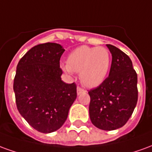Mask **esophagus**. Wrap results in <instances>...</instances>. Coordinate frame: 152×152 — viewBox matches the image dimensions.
<instances>
[{
  "label": "esophagus",
  "instance_id": "obj_1",
  "mask_svg": "<svg viewBox=\"0 0 152 152\" xmlns=\"http://www.w3.org/2000/svg\"><path fill=\"white\" fill-rule=\"evenodd\" d=\"M77 89V94H78V95H80V94H82V93L85 92V90L83 89H81L80 87H77V89Z\"/></svg>",
  "mask_w": 152,
  "mask_h": 152
}]
</instances>
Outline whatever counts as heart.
Returning a JSON list of instances; mask_svg holds the SVG:
<instances>
[{
    "mask_svg": "<svg viewBox=\"0 0 152 152\" xmlns=\"http://www.w3.org/2000/svg\"><path fill=\"white\" fill-rule=\"evenodd\" d=\"M112 55L105 47L80 46L70 53L67 63H62L65 72H80V80L88 88L100 86L108 75Z\"/></svg>",
    "mask_w": 152,
    "mask_h": 152,
    "instance_id": "1",
    "label": "heart"
}]
</instances>
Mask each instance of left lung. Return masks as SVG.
<instances>
[{"label": "left lung", "mask_w": 152, "mask_h": 152, "mask_svg": "<svg viewBox=\"0 0 152 152\" xmlns=\"http://www.w3.org/2000/svg\"><path fill=\"white\" fill-rule=\"evenodd\" d=\"M107 46L112 66L108 77L89 91V112L94 126L110 131L124 126L133 114L137 102V76L127 54L114 45Z\"/></svg>", "instance_id": "left-lung-1"}]
</instances>
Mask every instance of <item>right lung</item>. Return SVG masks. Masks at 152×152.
<instances>
[{
    "label": "right lung",
    "instance_id": "right-lung-1",
    "mask_svg": "<svg viewBox=\"0 0 152 152\" xmlns=\"http://www.w3.org/2000/svg\"><path fill=\"white\" fill-rule=\"evenodd\" d=\"M65 50L57 43L37 45L19 60L14 80L18 112L36 130L50 134L59 129L76 100L75 83L61 78L60 58Z\"/></svg>",
    "mask_w": 152,
    "mask_h": 152
}]
</instances>
